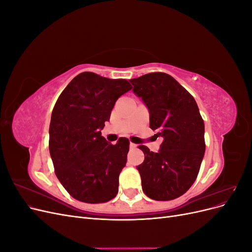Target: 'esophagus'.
Wrapping results in <instances>:
<instances>
[{
  "instance_id": "34e87169",
  "label": "esophagus",
  "mask_w": 252,
  "mask_h": 252,
  "mask_svg": "<svg viewBox=\"0 0 252 252\" xmlns=\"http://www.w3.org/2000/svg\"><path fill=\"white\" fill-rule=\"evenodd\" d=\"M129 146H130V148H132V149H133V148H135V147H136V145H135L134 143H131V142H130V144H129Z\"/></svg>"
}]
</instances>
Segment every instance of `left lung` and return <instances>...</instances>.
I'll return each instance as SVG.
<instances>
[{"label": "left lung", "instance_id": "obj_1", "mask_svg": "<svg viewBox=\"0 0 252 252\" xmlns=\"http://www.w3.org/2000/svg\"><path fill=\"white\" fill-rule=\"evenodd\" d=\"M133 93L149 111V125L162 136L158 152L141 145L144 162L136 167L144 193L156 201L184 194L194 183L205 154V126L193 96L164 72L131 79Z\"/></svg>", "mask_w": 252, "mask_h": 252}]
</instances>
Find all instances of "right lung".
<instances>
[{
  "instance_id": "1",
  "label": "right lung",
  "mask_w": 252,
  "mask_h": 252,
  "mask_svg": "<svg viewBox=\"0 0 252 252\" xmlns=\"http://www.w3.org/2000/svg\"><path fill=\"white\" fill-rule=\"evenodd\" d=\"M131 88L124 79L82 72L59 96L51 113L49 152L57 178L75 200L96 204L117 195L129 141L120 138L112 145L101 130L118 98Z\"/></svg>"
}]
</instances>
